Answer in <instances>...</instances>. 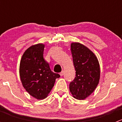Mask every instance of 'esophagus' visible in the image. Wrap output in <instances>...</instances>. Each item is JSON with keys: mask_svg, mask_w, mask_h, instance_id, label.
Here are the masks:
<instances>
[{"mask_svg": "<svg viewBox=\"0 0 122 122\" xmlns=\"http://www.w3.org/2000/svg\"><path fill=\"white\" fill-rule=\"evenodd\" d=\"M64 71H63V70H62V71H61V72H60V76H62L64 75Z\"/></svg>", "mask_w": 122, "mask_h": 122, "instance_id": "1", "label": "esophagus"}]
</instances>
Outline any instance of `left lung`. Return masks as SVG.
Segmentation results:
<instances>
[{"mask_svg":"<svg viewBox=\"0 0 122 122\" xmlns=\"http://www.w3.org/2000/svg\"><path fill=\"white\" fill-rule=\"evenodd\" d=\"M71 51L76 77L70 83L69 88L73 97L84 100L95 90L99 83V62L95 54L80 43H71Z\"/></svg>","mask_w":122,"mask_h":122,"instance_id":"1","label":"left lung"}]
</instances>
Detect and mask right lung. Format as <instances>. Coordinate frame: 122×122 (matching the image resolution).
<instances>
[{
	"label": "right lung",
	"mask_w": 122,
	"mask_h": 122,
	"mask_svg": "<svg viewBox=\"0 0 122 122\" xmlns=\"http://www.w3.org/2000/svg\"><path fill=\"white\" fill-rule=\"evenodd\" d=\"M45 45L38 44L28 48L21 58L19 75L25 89L33 97L43 100L47 97L58 74L51 71L44 59Z\"/></svg>",
	"instance_id": "1"
}]
</instances>
